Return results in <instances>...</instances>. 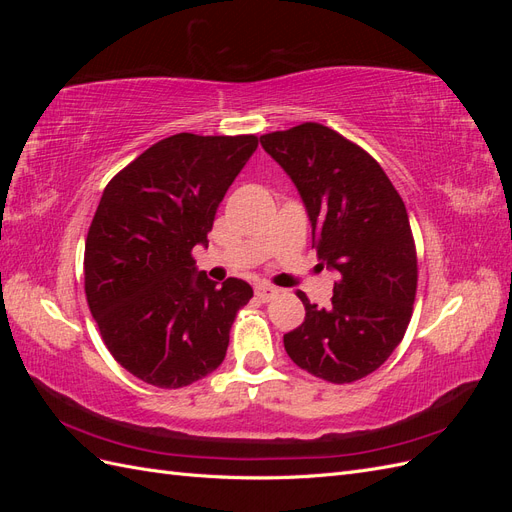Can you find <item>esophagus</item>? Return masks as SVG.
<instances>
[{
	"label": "esophagus",
	"instance_id": "obj_1",
	"mask_svg": "<svg viewBox=\"0 0 512 512\" xmlns=\"http://www.w3.org/2000/svg\"><path fill=\"white\" fill-rule=\"evenodd\" d=\"M277 292H280V290H277V288L271 286V284H258V286H256V297H258L262 303L271 301Z\"/></svg>",
	"mask_w": 512,
	"mask_h": 512
}]
</instances>
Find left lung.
I'll use <instances>...</instances> for the list:
<instances>
[{
  "label": "left lung",
  "mask_w": 512,
  "mask_h": 512,
  "mask_svg": "<svg viewBox=\"0 0 512 512\" xmlns=\"http://www.w3.org/2000/svg\"><path fill=\"white\" fill-rule=\"evenodd\" d=\"M260 145L297 185L318 260L339 273L329 309L297 292L305 320L284 348L316 378L361 380L389 359L412 318L418 267L404 200L365 149L322 123L262 134Z\"/></svg>",
  "instance_id": "obj_1"
}]
</instances>
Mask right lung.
<instances>
[{
  "label": "right lung",
  "mask_w": 512,
  "mask_h": 512,
  "mask_svg": "<svg viewBox=\"0 0 512 512\" xmlns=\"http://www.w3.org/2000/svg\"><path fill=\"white\" fill-rule=\"evenodd\" d=\"M258 136L181 132L151 145L108 181L85 241V294L104 344L132 376L181 389L218 369L252 286L222 288L200 271L226 190Z\"/></svg>",
  "instance_id": "1"
}]
</instances>
